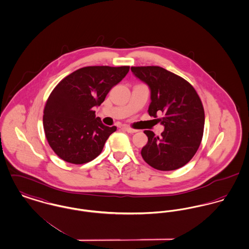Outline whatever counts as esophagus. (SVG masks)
I'll list each match as a JSON object with an SVG mask.
<instances>
[{"label": "esophagus", "mask_w": 249, "mask_h": 249, "mask_svg": "<svg viewBox=\"0 0 249 249\" xmlns=\"http://www.w3.org/2000/svg\"><path fill=\"white\" fill-rule=\"evenodd\" d=\"M123 129H124L126 132L130 133V134H134V133H136V132H137V130L132 129V128H130V127H128V126H124V127H123Z\"/></svg>", "instance_id": "34e87169"}]
</instances>
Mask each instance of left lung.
Masks as SVG:
<instances>
[{
	"instance_id": "left-lung-1",
	"label": "left lung",
	"mask_w": 249,
	"mask_h": 249,
	"mask_svg": "<svg viewBox=\"0 0 249 249\" xmlns=\"http://www.w3.org/2000/svg\"><path fill=\"white\" fill-rule=\"evenodd\" d=\"M133 74L151 90L149 115L165 127L160 136L145 131L148 143L141 155L146 163L159 171H174L191 161L204 133L205 112L192 84L183 77L159 66L131 68Z\"/></svg>"
}]
</instances>
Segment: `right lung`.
<instances>
[{
    "instance_id": "add662e5",
    "label": "right lung",
    "mask_w": 249,
    "mask_h": 249,
    "mask_svg": "<svg viewBox=\"0 0 249 249\" xmlns=\"http://www.w3.org/2000/svg\"><path fill=\"white\" fill-rule=\"evenodd\" d=\"M130 70L129 66H87L64 77L48 97L43 111L46 139L59 158L84 164L97 157L116 127L96 117L110 90Z\"/></svg>"
}]
</instances>
